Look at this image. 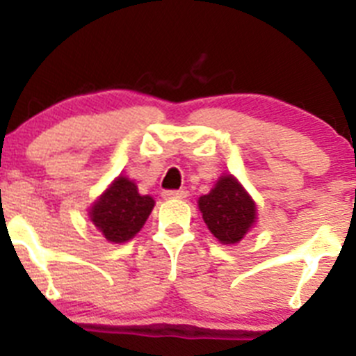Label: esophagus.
Instances as JSON below:
<instances>
[{"label":"esophagus","mask_w":356,"mask_h":356,"mask_svg":"<svg viewBox=\"0 0 356 356\" xmlns=\"http://www.w3.org/2000/svg\"><path fill=\"white\" fill-rule=\"evenodd\" d=\"M161 196H163L165 200H184L186 196H188V193L179 189V191H163Z\"/></svg>","instance_id":"esophagus-1"}]
</instances>
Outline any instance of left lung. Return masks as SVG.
<instances>
[{
    "label": "left lung",
    "mask_w": 356,
    "mask_h": 356,
    "mask_svg": "<svg viewBox=\"0 0 356 356\" xmlns=\"http://www.w3.org/2000/svg\"><path fill=\"white\" fill-rule=\"evenodd\" d=\"M198 208L208 231L222 245H238L257 224V203L232 174L218 177Z\"/></svg>",
    "instance_id": "1"
}]
</instances>
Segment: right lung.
Returning <instances> with one entry per match:
<instances>
[{"label":"right lung","instance_id":"add662e5","mask_svg":"<svg viewBox=\"0 0 356 356\" xmlns=\"http://www.w3.org/2000/svg\"><path fill=\"white\" fill-rule=\"evenodd\" d=\"M155 207L149 195H139L138 186L118 175L89 208V220L111 245L127 243L143 229Z\"/></svg>","mask_w":356,"mask_h":356}]
</instances>
